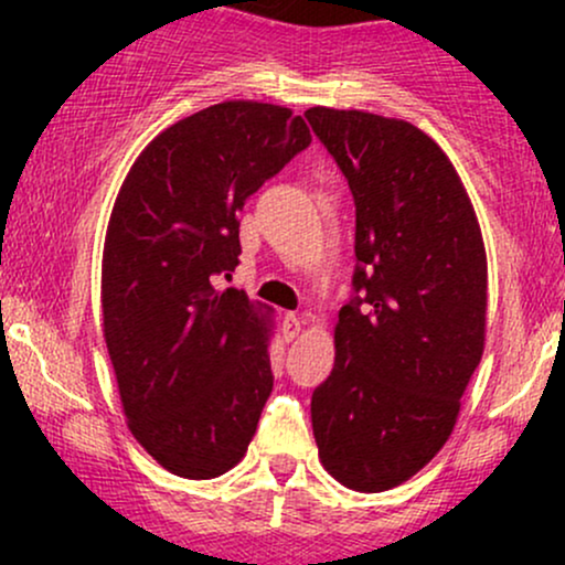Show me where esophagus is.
I'll return each mask as SVG.
<instances>
[{
  "label": "esophagus",
  "mask_w": 565,
  "mask_h": 565,
  "mask_svg": "<svg viewBox=\"0 0 565 565\" xmlns=\"http://www.w3.org/2000/svg\"><path fill=\"white\" fill-rule=\"evenodd\" d=\"M300 329H302V319L297 313H287L284 316V321H281V334H284V340H295L297 334H300Z\"/></svg>",
  "instance_id": "obj_1"
}]
</instances>
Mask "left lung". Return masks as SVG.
<instances>
[{"mask_svg": "<svg viewBox=\"0 0 565 565\" xmlns=\"http://www.w3.org/2000/svg\"><path fill=\"white\" fill-rule=\"evenodd\" d=\"M305 119L355 201L353 300L334 369L310 398L319 459L355 491H387L440 451L486 340V249L468 191L423 129L364 111Z\"/></svg>", "mask_w": 565, "mask_h": 565, "instance_id": "left-lung-1", "label": "left lung"}]
</instances>
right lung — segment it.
<instances>
[{
    "instance_id": "1",
    "label": "right lung",
    "mask_w": 565,
    "mask_h": 565,
    "mask_svg": "<svg viewBox=\"0 0 565 565\" xmlns=\"http://www.w3.org/2000/svg\"><path fill=\"white\" fill-rule=\"evenodd\" d=\"M310 146L289 108L225 100L167 127L121 183L103 246V337L138 444L180 478L242 462L274 391L270 313L217 289L238 212Z\"/></svg>"
}]
</instances>
